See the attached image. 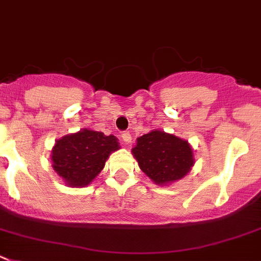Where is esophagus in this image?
Masks as SVG:
<instances>
[{"label": "esophagus", "instance_id": "1", "mask_svg": "<svg viewBox=\"0 0 261 261\" xmlns=\"http://www.w3.org/2000/svg\"><path fill=\"white\" fill-rule=\"evenodd\" d=\"M121 138H122V140L126 143V144H128V143L131 142V134L127 133V131H125V133H122V135H121Z\"/></svg>", "mask_w": 261, "mask_h": 261}]
</instances>
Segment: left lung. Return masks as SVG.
I'll list each match as a JSON object with an SVG mask.
<instances>
[{
	"label": "left lung",
	"instance_id": "8db88e82",
	"mask_svg": "<svg viewBox=\"0 0 261 261\" xmlns=\"http://www.w3.org/2000/svg\"><path fill=\"white\" fill-rule=\"evenodd\" d=\"M131 152L142 171L158 186L180 180L194 165L188 142L165 131L153 130L138 138Z\"/></svg>",
	"mask_w": 261,
	"mask_h": 261
}]
</instances>
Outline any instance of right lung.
I'll list each match as a JSON object with an SVG mask.
<instances>
[{
  "label": "right lung",
  "instance_id": "1",
  "mask_svg": "<svg viewBox=\"0 0 261 261\" xmlns=\"http://www.w3.org/2000/svg\"><path fill=\"white\" fill-rule=\"evenodd\" d=\"M118 144L116 136L89 128L65 135L53 148V169L67 186H89L104 169L111 153L119 149Z\"/></svg>",
  "mask_w": 261,
  "mask_h": 261
}]
</instances>
